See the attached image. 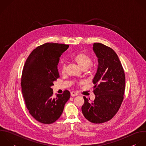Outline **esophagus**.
Masks as SVG:
<instances>
[{"label":"esophagus","instance_id":"esophagus-1","mask_svg":"<svg viewBox=\"0 0 146 146\" xmlns=\"http://www.w3.org/2000/svg\"><path fill=\"white\" fill-rule=\"evenodd\" d=\"M78 94L77 93H76L75 92H72L71 93H70V96H72V97H75V96H77Z\"/></svg>","mask_w":146,"mask_h":146}]
</instances>
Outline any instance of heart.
<instances>
[{"instance_id":"b5f03b06","label":"heart","mask_w":146,"mask_h":146,"mask_svg":"<svg viewBox=\"0 0 146 146\" xmlns=\"http://www.w3.org/2000/svg\"><path fill=\"white\" fill-rule=\"evenodd\" d=\"M74 60L77 63L82 70H86L92 67V58L88 54L80 52L76 54L74 57ZM66 71V65L64 63L62 65L61 72L62 73H64Z\"/></svg>"}]
</instances>
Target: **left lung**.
I'll use <instances>...</instances> for the list:
<instances>
[{
    "label": "left lung",
    "mask_w": 146,
    "mask_h": 146,
    "mask_svg": "<svg viewBox=\"0 0 146 146\" xmlns=\"http://www.w3.org/2000/svg\"><path fill=\"white\" fill-rule=\"evenodd\" d=\"M98 57L97 72L93 78L94 100L85 102L81 109L86 119L94 123H102L112 119L123 102L125 90V74L116 53L100 42L93 44ZM90 100V99H89Z\"/></svg>",
    "instance_id": "1"
}]
</instances>
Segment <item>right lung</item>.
Here are the masks:
<instances>
[{
    "label": "right lung",
    "instance_id": "obj_1",
    "mask_svg": "<svg viewBox=\"0 0 146 146\" xmlns=\"http://www.w3.org/2000/svg\"><path fill=\"white\" fill-rule=\"evenodd\" d=\"M68 47L66 44L45 43L31 53L24 64L21 80L23 98L30 114L41 123L56 122L70 98L67 90L53 97L51 88L60 77V57Z\"/></svg>",
    "mask_w": 146,
    "mask_h": 146
}]
</instances>
